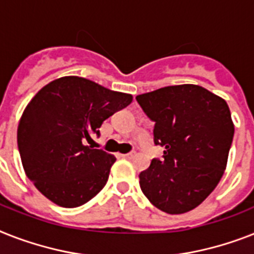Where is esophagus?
Masks as SVG:
<instances>
[{"label":"esophagus","instance_id":"1","mask_svg":"<svg viewBox=\"0 0 254 254\" xmlns=\"http://www.w3.org/2000/svg\"><path fill=\"white\" fill-rule=\"evenodd\" d=\"M124 158H131V156H134V152H127V154H124Z\"/></svg>","mask_w":254,"mask_h":254}]
</instances>
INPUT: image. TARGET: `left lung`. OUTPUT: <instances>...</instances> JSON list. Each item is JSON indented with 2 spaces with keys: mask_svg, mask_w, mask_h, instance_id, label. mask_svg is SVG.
<instances>
[{
  "mask_svg": "<svg viewBox=\"0 0 254 254\" xmlns=\"http://www.w3.org/2000/svg\"><path fill=\"white\" fill-rule=\"evenodd\" d=\"M154 125V143L164 147L139 174V187L167 214L190 211L215 189L227 166L234 123L227 103L197 84L168 86L138 95Z\"/></svg>",
  "mask_w": 254,
  "mask_h": 254,
  "instance_id": "1",
  "label": "left lung"
}]
</instances>
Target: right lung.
<instances>
[{
    "label": "right lung",
    "instance_id": "add662e5",
    "mask_svg": "<svg viewBox=\"0 0 254 254\" xmlns=\"http://www.w3.org/2000/svg\"><path fill=\"white\" fill-rule=\"evenodd\" d=\"M133 98L92 80L63 77L41 88L24 109L18 148L24 172L41 194L63 207L88 202L107 184L116 158L84 146L103 121Z\"/></svg>",
    "mask_w": 254,
    "mask_h": 254
}]
</instances>
